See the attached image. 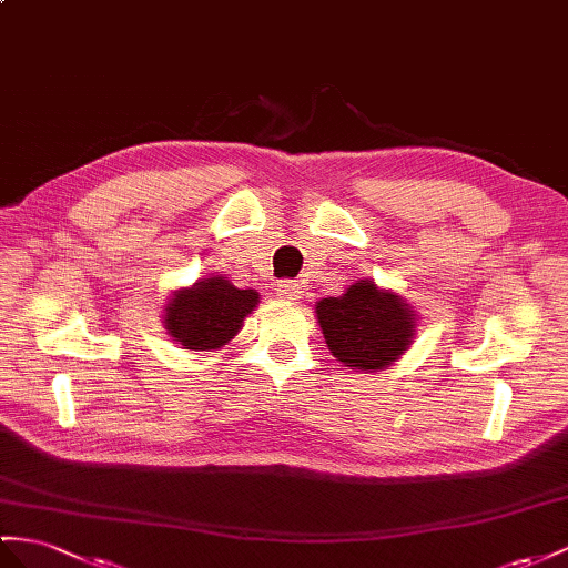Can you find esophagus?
I'll list each match as a JSON object with an SVG mask.
<instances>
[{
	"mask_svg": "<svg viewBox=\"0 0 568 568\" xmlns=\"http://www.w3.org/2000/svg\"><path fill=\"white\" fill-rule=\"evenodd\" d=\"M300 293H302V287H300L297 281H283V283L278 285V295H281L283 300H297Z\"/></svg>",
	"mask_w": 568,
	"mask_h": 568,
	"instance_id": "1",
	"label": "esophagus"
}]
</instances>
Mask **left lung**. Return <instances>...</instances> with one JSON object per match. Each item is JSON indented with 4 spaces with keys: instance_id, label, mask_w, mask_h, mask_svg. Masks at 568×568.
Instances as JSON below:
<instances>
[{
    "instance_id": "left-lung-1",
    "label": "left lung",
    "mask_w": 568,
    "mask_h": 568,
    "mask_svg": "<svg viewBox=\"0 0 568 568\" xmlns=\"http://www.w3.org/2000/svg\"><path fill=\"white\" fill-rule=\"evenodd\" d=\"M316 316L333 357L359 372L388 367L415 336V314L405 300L369 281H357L343 297L322 300Z\"/></svg>"
}]
</instances>
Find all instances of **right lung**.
I'll list each match as a JSON object with an SVG mask.
<instances>
[{
    "instance_id": "1",
    "label": "right lung",
    "mask_w": 568,
    "mask_h": 568,
    "mask_svg": "<svg viewBox=\"0 0 568 568\" xmlns=\"http://www.w3.org/2000/svg\"><path fill=\"white\" fill-rule=\"evenodd\" d=\"M256 302L254 290H240L225 278H209L174 293L165 310V326L186 351H215L242 328Z\"/></svg>"
}]
</instances>
